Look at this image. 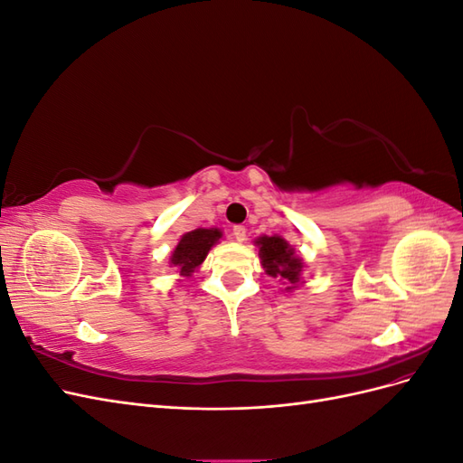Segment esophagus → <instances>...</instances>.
I'll list each match as a JSON object with an SVG mask.
<instances>
[{
	"label": "esophagus",
	"mask_w": 463,
	"mask_h": 463,
	"mask_svg": "<svg viewBox=\"0 0 463 463\" xmlns=\"http://www.w3.org/2000/svg\"><path fill=\"white\" fill-rule=\"evenodd\" d=\"M233 237H235V241H240V243H243L245 240H247V230H245V226H233Z\"/></svg>",
	"instance_id": "obj_1"
}]
</instances>
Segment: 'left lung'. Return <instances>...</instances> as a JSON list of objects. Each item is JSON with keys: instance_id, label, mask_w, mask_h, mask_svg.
I'll return each mask as SVG.
<instances>
[{"instance_id": "left-lung-1", "label": "left lung", "mask_w": 463, "mask_h": 463, "mask_svg": "<svg viewBox=\"0 0 463 463\" xmlns=\"http://www.w3.org/2000/svg\"><path fill=\"white\" fill-rule=\"evenodd\" d=\"M255 245L259 247L264 272L279 279L284 284V291H293L303 284L301 274L305 262L282 235H260L255 240Z\"/></svg>"}]
</instances>
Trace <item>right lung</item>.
<instances>
[{"mask_svg": "<svg viewBox=\"0 0 463 463\" xmlns=\"http://www.w3.org/2000/svg\"><path fill=\"white\" fill-rule=\"evenodd\" d=\"M222 230L218 228H197L179 237V243L172 250L170 266H175L179 276H191L201 269L208 250L222 240Z\"/></svg>", "mask_w": 463, "mask_h": 463, "instance_id": "add662e5", "label": "right lung"}]
</instances>
